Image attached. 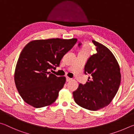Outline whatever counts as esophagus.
I'll return each mask as SVG.
<instances>
[{
	"label": "esophagus",
	"instance_id": "obj_1",
	"mask_svg": "<svg viewBox=\"0 0 134 134\" xmlns=\"http://www.w3.org/2000/svg\"><path fill=\"white\" fill-rule=\"evenodd\" d=\"M66 80H67V81H70V80H71V78H70V77H67V78H66Z\"/></svg>",
	"mask_w": 134,
	"mask_h": 134
}]
</instances>
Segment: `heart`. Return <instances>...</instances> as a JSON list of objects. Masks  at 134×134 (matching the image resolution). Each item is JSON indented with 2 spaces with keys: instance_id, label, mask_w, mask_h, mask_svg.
<instances>
[{
  "instance_id": "heart-1",
  "label": "heart",
  "mask_w": 134,
  "mask_h": 134,
  "mask_svg": "<svg viewBox=\"0 0 134 134\" xmlns=\"http://www.w3.org/2000/svg\"><path fill=\"white\" fill-rule=\"evenodd\" d=\"M89 49H90V47H89V45H85L83 46V47L82 48V49H81V51H86V52H88L89 51Z\"/></svg>"
}]
</instances>
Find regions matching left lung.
<instances>
[{"mask_svg":"<svg viewBox=\"0 0 134 134\" xmlns=\"http://www.w3.org/2000/svg\"><path fill=\"white\" fill-rule=\"evenodd\" d=\"M92 42L97 52L89 58L85 68V73L90 74L91 79L85 85L80 84L72 94L78 105L95 111L112 102L118 90L121 75L119 65L112 52L100 43Z\"/></svg>","mask_w":134,"mask_h":134,"instance_id":"left-lung-1","label":"left lung"}]
</instances>
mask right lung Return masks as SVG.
<instances>
[{
    "label": "right lung",
    "mask_w": 134,
    "mask_h": 134,
    "mask_svg": "<svg viewBox=\"0 0 134 134\" xmlns=\"http://www.w3.org/2000/svg\"><path fill=\"white\" fill-rule=\"evenodd\" d=\"M77 41L76 38H51L33 40L25 46L14 74L16 87L24 102L40 108L56 100L66 78L48 71L58 66L63 57Z\"/></svg>",
    "instance_id": "obj_1"
}]
</instances>
